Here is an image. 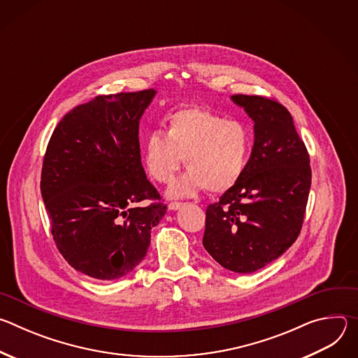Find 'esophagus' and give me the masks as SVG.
Returning a JSON list of instances; mask_svg holds the SVG:
<instances>
[{
  "instance_id": "obj_1",
  "label": "esophagus",
  "mask_w": 358,
  "mask_h": 358,
  "mask_svg": "<svg viewBox=\"0 0 358 358\" xmlns=\"http://www.w3.org/2000/svg\"><path fill=\"white\" fill-rule=\"evenodd\" d=\"M182 206H184V202L173 201V202H170V203H169V208H170L171 211H176V210H180Z\"/></svg>"
}]
</instances>
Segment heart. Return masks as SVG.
<instances>
[{"mask_svg": "<svg viewBox=\"0 0 358 358\" xmlns=\"http://www.w3.org/2000/svg\"><path fill=\"white\" fill-rule=\"evenodd\" d=\"M163 131L150 133L143 143V162L150 177L170 182L185 162L189 169L169 189L189 196L202 189L222 194L242 178L252 151L250 129L241 120L188 106L173 112Z\"/></svg>", "mask_w": 358, "mask_h": 358, "instance_id": "heart-1", "label": "heart"}]
</instances>
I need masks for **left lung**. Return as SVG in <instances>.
<instances>
[{
	"label": "left lung",
	"instance_id": "left-lung-1",
	"mask_svg": "<svg viewBox=\"0 0 358 358\" xmlns=\"http://www.w3.org/2000/svg\"><path fill=\"white\" fill-rule=\"evenodd\" d=\"M255 122V141L239 182L206 213L202 245L225 269L252 273L297 239L308 206L312 169L289 110L276 99L234 94Z\"/></svg>",
	"mask_w": 358,
	"mask_h": 358
}]
</instances>
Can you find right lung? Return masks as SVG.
<instances>
[{
    "label": "right lung",
    "instance_id": "obj_1",
    "mask_svg": "<svg viewBox=\"0 0 358 358\" xmlns=\"http://www.w3.org/2000/svg\"><path fill=\"white\" fill-rule=\"evenodd\" d=\"M152 89L100 94L73 108L48 143L41 194L65 261L100 280L130 273L167 206L144 173L138 123ZM151 200L147 206H137Z\"/></svg>",
    "mask_w": 358,
    "mask_h": 358
}]
</instances>
